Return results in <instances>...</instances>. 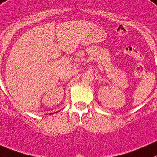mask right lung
Listing matches in <instances>:
<instances>
[{
  "mask_svg": "<svg viewBox=\"0 0 157 157\" xmlns=\"http://www.w3.org/2000/svg\"><path fill=\"white\" fill-rule=\"evenodd\" d=\"M52 114H53V113H50V115H52Z\"/></svg>",
  "mask_w": 157,
  "mask_h": 157,
  "instance_id": "1",
  "label": "right lung"
}]
</instances>
